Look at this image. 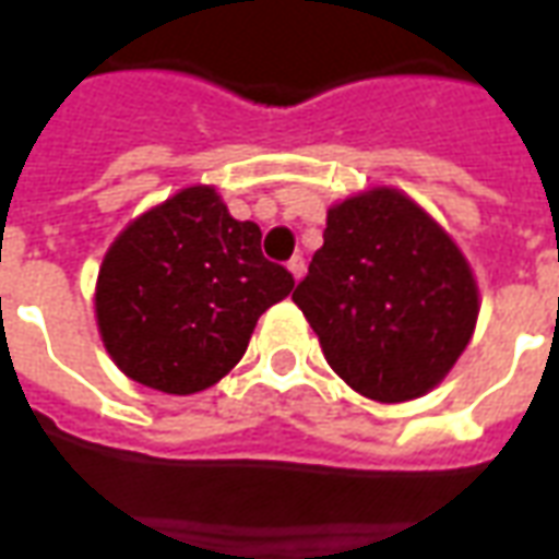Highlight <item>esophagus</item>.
Here are the masks:
<instances>
[{"instance_id": "34e87169", "label": "esophagus", "mask_w": 559, "mask_h": 559, "mask_svg": "<svg viewBox=\"0 0 559 559\" xmlns=\"http://www.w3.org/2000/svg\"><path fill=\"white\" fill-rule=\"evenodd\" d=\"M288 271H292V276H295V280H304V274H306L304 255H295V259L288 262Z\"/></svg>"}]
</instances>
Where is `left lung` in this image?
Segmentation results:
<instances>
[{
    "label": "left lung",
    "instance_id": "8db88e82",
    "mask_svg": "<svg viewBox=\"0 0 559 559\" xmlns=\"http://www.w3.org/2000/svg\"><path fill=\"white\" fill-rule=\"evenodd\" d=\"M335 374L401 404L454 368L477 324V283L451 235L394 188L326 212L324 247L292 295Z\"/></svg>",
    "mask_w": 559,
    "mask_h": 559
}]
</instances>
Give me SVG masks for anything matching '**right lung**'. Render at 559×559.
<instances>
[{
  "label": "right lung",
  "mask_w": 559,
  "mask_h": 559,
  "mask_svg": "<svg viewBox=\"0 0 559 559\" xmlns=\"http://www.w3.org/2000/svg\"><path fill=\"white\" fill-rule=\"evenodd\" d=\"M295 276L262 255V229L194 185L132 221L99 267L96 324L135 383L167 394L215 385L245 356L264 309Z\"/></svg>",
  "instance_id": "1"
}]
</instances>
